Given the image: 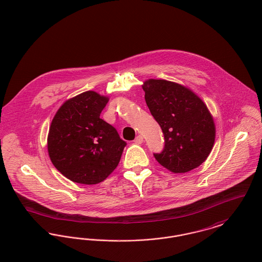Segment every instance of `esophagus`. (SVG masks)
I'll return each instance as SVG.
<instances>
[{"label": "esophagus", "mask_w": 262, "mask_h": 262, "mask_svg": "<svg viewBox=\"0 0 262 262\" xmlns=\"http://www.w3.org/2000/svg\"><path fill=\"white\" fill-rule=\"evenodd\" d=\"M144 142V138H143V136H138L136 139H135V143L136 144H142Z\"/></svg>", "instance_id": "34e87169"}]
</instances>
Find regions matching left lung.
<instances>
[{
  "label": "left lung",
  "instance_id": "1",
  "mask_svg": "<svg viewBox=\"0 0 262 262\" xmlns=\"http://www.w3.org/2000/svg\"><path fill=\"white\" fill-rule=\"evenodd\" d=\"M143 90L164 135V149L154 154L158 162L173 173H185L203 164L215 137L207 105L188 88L166 80H147Z\"/></svg>",
  "mask_w": 262,
  "mask_h": 262
}]
</instances>
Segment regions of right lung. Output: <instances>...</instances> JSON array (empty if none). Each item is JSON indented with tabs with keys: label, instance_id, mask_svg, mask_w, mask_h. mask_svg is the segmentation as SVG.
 <instances>
[{
	"label": "right lung",
	"instance_id": "right-lung-1",
	"mask_svg": "<svg viewBox=\"0 0 262 262\" xmlns=\"http://www.w3.org/2000/svg\"><path fill=\"white\" fill-rule=\"evenodd\" d=\"M108 98L87 91L67 100L53 117L48 150L53 166L68 179L97 184L117 167L126 143L100 113Z\"/></svg>",
	"mask_w": 262,
	"mask_h": 262
}]
</instances>
